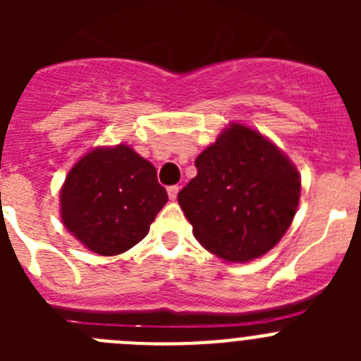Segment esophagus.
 Wrapping results in <instances>:
<instances>
[{
	"instance_id": "esophagus-1",
	"label": "esophagus",
	"mask_w": 361,
	"mask_h": 361,
	"mask_svg": "<svg viewBox=\"0 0 361 361\" xmlns=\"http://www.w3.org/2000/svg\"><path fill=\"white\" fill-rule=\"evenodd\" d=\"M177 195H178V186H170V188H168V197H170L171 200L177 199Z\"/></svg>"
}]
</instances>
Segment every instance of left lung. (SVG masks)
I'll return each instance as SVG.
<instances>
[{"instance_id": "1", "label": "left lung", "mask_w": 361, "mask_h": 361, "mask_svg": "<svg viewBox=\"0 0 361 361\" xmlns=\"http://www.w3.org/2000/svg\"><path fill=\"white\" fill-rule=\"evenodd\" d=\"M195 168L177 199L202 247L226 262H250L279 244L300 200L298 170L286 153L233 123Z\"/></svg>"}]
</instances>
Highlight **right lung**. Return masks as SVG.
<instances>
[{"label": "right lung", "mask_w": 361, "mask_h": 361, "mask_svg": "<svg viewBox=\"0 0 361 361\" xmlns=\"http://www.w3.org/2000/svg\"><path fill=\"white\" fill-rule=\"evenodd\" d=\"M166 202L152 162L117 145L92 149L73 164L61 188V219L88 250L114 257L148 235Z\"/></svg>", "instance_id": "obj_1"}]
</instances>
